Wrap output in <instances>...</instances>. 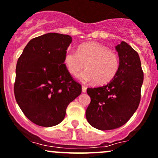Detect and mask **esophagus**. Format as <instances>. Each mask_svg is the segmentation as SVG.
I'll return each instance as SVG.
<instances>
[{"label": "esophagus", "instance_id": "34e87169", "mask_svg": "<svg viewBox=\"0 0 158 158\" xmlns=\"http://www.w3.org/2000/svg\"><path fill=\"white\" fill-rule=\"evenodd\" d=\"M82 93H85V92H86V87H85V85H82Z\"/></svg>", "mask_w": 158, "mask_h": 158}]
</instances>
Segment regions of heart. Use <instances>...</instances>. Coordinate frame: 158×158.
<instances>
[{
    "instance_id": "1",
    "label": "heart",
    "mask_w": 158,
    "mask_h": 158,
    "mask_svg": "<svg viewBox=\"0 0 158 158\" xmlns=\"http://www.w3.org/2000/svg\"><path fill=\"white\" fill-rule=\"evenodd\" d=\"M64 62L70 74L76 76L85 67L87 69L78 75V78L85 83L98 85L108 83L116 76L120 60L116 53L107 47L89 42L79 47L78 50L69 48L64 56Z\"/></svg>"
}]
</instances>
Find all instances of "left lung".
<instances>
[{
  "label": "left lung",
  "mask_w": 158,
  "mask_h": 158,
  "mask_svg": "<svg viewBox=\"0 0 158 158\" xmlns=\"http://www.w3.org/2000/svg\"><path fill=\"white\" fill-rule=\"evenodd\" d=\"M120 66L110 82L88 88L91 102L85 112L87 121L101 131L116 129L134 115L140 101L143 73L139 55L127 42L116 46Z\"/></svg>",
  "instance_id": "1"
}]
</instances>
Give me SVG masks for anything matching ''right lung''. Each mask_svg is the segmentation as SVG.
Returning a JSON list of instances; mask_svg holds the SVG:
<instances>
[{
    "label": "right lung",
    "instance_id": "add662e5",
    "mask_svg": "<svg viewBox=\"0 0 158 158\" xmlns=\"http://www.w3.org/2000/svg\"><path fill=\"white\" fill-rule=\"evenodd\" d=\"M72 37L48 33L32 38L16 65L14 92L26 117L41 127L56 126L64 120L69 104L82 93L64 64Z\"/></svg>",
    "mask_w": 158,
    "mask_h": 158
}]
</instances>
